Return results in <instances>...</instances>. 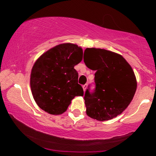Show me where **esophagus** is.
I'll use <instances>...</instances> for the list:
<instances>
[{"label": "esophagus", "mask_w": 156, "mask_h": 156, "mask_svg": "<svg viewBox=\"0 0 156 156\" xmlns=\"http://www.w3.org/2000/svg\"><path fill=\"white\" fill-rule=\"evenodd\" d=\"M87 88V84H84V85H83V89L84 92H85Z\"/></svg>", "instance_id": "obj_1"}]
</instances>
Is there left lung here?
I'll return each instance as SVG.
<instances>
[{
  "instance_id": "8db88e82",
  "label": "left lung",
  "mask_w": 156,
  "mask_h": 156,
  "mask_svg": "<svg viewBox=\"0 0 156 156\" xmlns=\"http://www.w3.org/2000/svg\"><path fill=\"white\" fill-rule=\"evenodd\" d=\"M84 63L95 70L94 89L84 94L87 114L99 121L120 114L133 100L136 80L130 64L120 55L104 49L87 48Z\"/></svg>"
}]
</instances>
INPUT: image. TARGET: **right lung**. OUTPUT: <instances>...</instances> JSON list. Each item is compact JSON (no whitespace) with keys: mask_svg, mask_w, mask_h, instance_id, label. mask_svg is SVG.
<instances>
[{"mask_svg":"<svg viewBox=\"0 0 156 156\" xmlns=\"http://www.w3.org/2000/svg\"><path fill=\"white\" fill-rule=\"evenodd\" d=\"M83 58V51L74 44H62L42 54L34 64L31 88L40 108L51 114L67 110L76 96H83L74 67Z\"/></svg>","mask_w":156,"mask_h":156,"instance_id":"1","label":"right lung"}]
</instances>
